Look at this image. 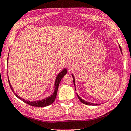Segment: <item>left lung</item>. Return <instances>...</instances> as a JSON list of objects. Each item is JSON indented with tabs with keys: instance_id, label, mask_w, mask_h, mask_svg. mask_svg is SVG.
Listing matches in <instances>:
<instances>
[{
	"instance_id": "obj_1",
	"label": "left lung",
	"mask_w": 131,
	"mask_h": 131,
	"mask_svg": "<svg viewBox=\"0 0 131 131\" xmlns=\"http://www.w3.org/2000/svg\"><path fill=\"white\" fill-rule=\"evenodd\" d=\"M119 46V48H120V50H121V52H122V50H121V47H120V46ZM72 77H73V83H74V87H75V80H74V77L73 76V75H72ZM77 97H78V98L79 99V100L81 102H82L84 104H85V105H98V104H94V103H90V102H86L85 101H84L83 99H82L77 94Z\"/></svg>"
}]
</instances>
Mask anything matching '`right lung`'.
<instances>
[{
    "mask_svg": "<svg viewBox=\"0 0 131 131\" xmlns=\"http://www.w3.org/2000/svg\"><path fill=\"white\" fill-rule=\"evenodd\" d=\"M66 73H67V70H66V69H63V70L58 75V76L57 77L56 80H55V91H54V93H53V94L52 95H51V96H48L46 99H43V100L38 101L30 102V101H27L26 100H24V99H22L21 97H20L19 96H18V95L15 94V93H14V91H13V88H12V85H11V84L10 83L9 80H8V83H9V85H10L11 89H12V90L13 92H14V94L15 95V96H16L18 98H19V99H21V100L23 101L24 102L26 103V104H28V105H29L30 106H35V107H45V106H47L48 105H50L51 104H52L54 102L55 99V98H56V96H57L59 84V83H60V81L62 80V77L66 74Z\"/></svg>",
    "mask_w": 131,
    "mask_h": 131,
    "instance_id": "1",
    "label": "right lung"
}]
</instances>
